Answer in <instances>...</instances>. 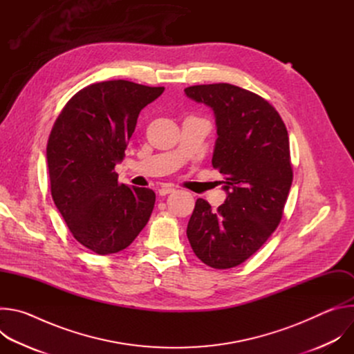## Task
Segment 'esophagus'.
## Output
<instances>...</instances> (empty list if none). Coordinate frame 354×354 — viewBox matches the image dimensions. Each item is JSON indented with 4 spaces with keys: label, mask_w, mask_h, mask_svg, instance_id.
<instances>
[{
    "label": "esophagus",
    "mask_w": 354,
    "mask_h": 354,
    "mask_svg": "<svg viewBox=\"0 0 354 354\" xmlns=\"http://www.w3.org/2000/svg\"><path fill=\"white\" fill-rule=\"evenodd\" d=\"M172 192H175V187H172V186H162V187L158 190L160 196H167V194H169V193H172Z\"/></svg>",
    "instance_id": "obj_1"
}]
</instances>
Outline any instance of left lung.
I'll return each mask as SVG.
<instances>
[{
  "label": "left lung",
  "instance_id": "1",
  "mask_svg": "<svg viewBox=\"0 0 354 354\" xmlns=\"http://www.w3.org/2000/svg\"><path fill=\"white\" fill-rule=\"evenodd\" d=\"M185 93L214 111L218 137L212 164L228 193L217 210L196 200L187 239L201 262L231 269L259 250L281 221L292 182L288 133L268 100L243 88L193 85Z\"/></svg>",
  "mask_w": 354,
  "mask_h": 354
}]
</instances>
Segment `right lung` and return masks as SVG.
<instances>
[{
    "label": "right lung",
    "instance_id": "right-lung-1",
    "mask_svg": "<svg viewBox=\"0 0 354 354\" xmlns=\"http://www.w3.org/2000/svg\"><path fill=\"white\" fill-rule=\"evenodd\" d=\"M164 86L113 80L78 91L50 131L46 157L55 205L73 236L99 255L126 249L153 213L156 193L118 182L142 108Z\"/></svg>",
    "mask_w": 354,
    "mask_h": 354
}]
</instances>
